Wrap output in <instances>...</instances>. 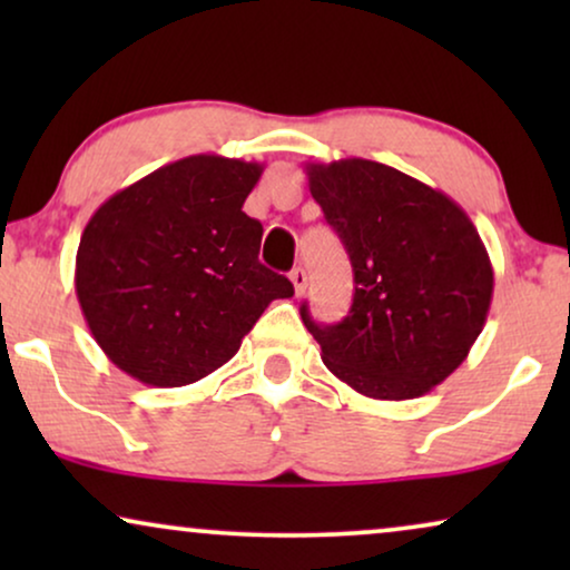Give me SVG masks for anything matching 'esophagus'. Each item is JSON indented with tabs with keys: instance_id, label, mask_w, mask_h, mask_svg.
<instances>
[{
	"instance_id": "1",
	"label": "esophagus",
	"mask_w": 570,
	"mask_h": 570,
	"mask_svg": "<svg viewBox=\"0 0 570 570\" xmlns=\"http://www.w3.org/2000/svg\"><path fill=\"white\" fill-rule=\"evenodd\" d=\"M291 283H293V287H295V295H303V293H306V285H308L306 272H303L301 267H295V269L291 272Z\"/></svg>"
}]
</instances>
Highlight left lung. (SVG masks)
<instances>
[{"mask_svg":"<svg viewBox=\"0 0 570 570\" xmlns=\"http://www.w3.org/2000/svg\"><path fill=\"white\" fill-rule=\"evenodd\" d=\"M311 197L353 264L337 324L301 318L340 381L373 400H415L451 376L485 326L493 264L454 199L384 163H308Z\"/></svg>","mask_w":570,"mask_h":570,"instance_id":"1","label":"left lung"}]
</instances>
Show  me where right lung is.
Returning <instances> with one entry per match:
<instances>
[{
	"label": "right lung",
	"instance_id": "1",
	"mask_svg": "<svg viewBox=\"0 0 570 570\" xmlns=\"http://www.w3.org/2000/svg\"><path fill=\"white\" fill-rule=\"evenodd\" d=\"M264 166L189 155L116 191L85 225L75 291L108 361L147 386H186L238 353L293 283L259 262L244 202Z\"/></svg>",
	"mask_w": 570,
	"mask_h": 570
}]
</instances>
